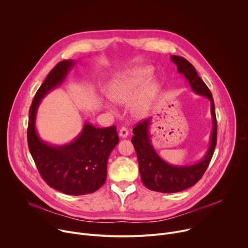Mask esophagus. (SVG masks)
Masks as SVG:
<instances>
[{
  "label": "esophagus",
  "mask_w": 248,
  "mask_h": 248,
  "mask_svg": "<svg viewBox=\"0 0 248 248\" xmlns=\"http://www.w3.org/2000/svg\"><path fill=\"white\" fill-rule=\"evenodd\" d=\"M119 134H120V136H121L122 138H125V137H127V135H128V130H127V128H126V127H124V126H123V127L120 129Z\"/></svg>",
  "instance_id": "esophagus-1"
}]
</instances>
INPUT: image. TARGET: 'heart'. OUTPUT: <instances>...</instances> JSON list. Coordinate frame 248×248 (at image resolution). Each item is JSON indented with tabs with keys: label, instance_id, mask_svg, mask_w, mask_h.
Here are the masks:
<instances>
[{
	"label": "heart",
	"instance_id": "b5f03b06",
	"mask_svg": "<svg viewBox=\"0 0 248 248\" xmlns=\"http://www.w3.org/2000/svg\"><path fill=\"white\" fill-rule=\"evenodd\" d=\"M151 74L149 67H136L124 74L115 79L109 89V98L120 105H127L134 98L138 88ZM158 91V81L155 78H149L141 87L138 95L130 104V109L136 116H143L150 109L152 102ZM104 107L111 113H115L116 109L113 105L105 103Z\"/></svg>",
	"mask_w": 248,
	"mask_h": 248
}]
</instances>
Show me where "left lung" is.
Returning a JSON list of instances; mask_svg holds the SVG:
<instances>
[{"mask_svg":"<svg viewBox=\"0 0 248 248\" xmlns=\"http://www.w3.org/2000/svg\"><path fill=\"white\" fill-rule=\"evenodd\" d=\"M170 60L178 66V72L185 76L192 91L210 100L213 129L209 148L201 161L193 165L175 166L164 161L153 147L149 133L151 118L140 122L133 128L134 135L131 138V142L136 151L141 181L147 188L163 193L180 192L193 186L202 178L214 154L217 143V120L211 91L187 60L179 56H171Z\"/></svg>","mask_w":248,"mask_h":248,"instance_id":"left-lung-1","label":"left lung"}]
</instances>
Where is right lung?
<instances>
[{"label":"right lung","instance_id":"right-lung-1","mask_svg":"<svg viewBox=\"0 0 248 248\" xmlns=\"http://www.w3.org/2000/svg\"><path fill=\"white\" fill-rule=\"evenodd\" d=\"M76 61L60 62L34 96L29 110L27 142L30 154L46 184L68 195H84L98 190L107 179V164L119 143L117 127L97 128L85 123L75 140L64 145H52L37 133V110L42 99L61 85Z\"/></svg>","mask_w":248,"mask_h":248}]
</instances>
